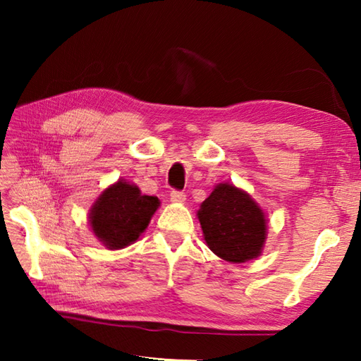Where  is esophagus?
I'll list each match as a JSON object with an SVG mask.
<instances>
[{"label": "esophagus", "mask_w": 361, "mask_h": 361, "mask_svg": "<svg viewBox=\"0 0 361 361\" xmlns=\"http://www.w3.org/2000/svg\"><path fill=\"white\" fill-rule=\"evenodd\" d=\"M186 200V194L181 190H172L171 192V202L173 203H183Z\"/></svg>", "instance_id": "1"}]
</instances>
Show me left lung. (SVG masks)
<instances>
[{
    "label": "left lung",
    "mask_w": 361,
    "mask_h": 361,
    "mask_svg": "<svg viewBox=\"0 0 361 361\" xmlns=\"http://www.w3.org/2000/svg\"><path fill=\"white\" fill-rule=\"evenodd\" d=\"M197 216L206 245L224 260L242 264L262 252L267 239L265 212L245 190L219 183Z\"/></svg>",
    "instance_id": "8db88e82"
}]
</instances>
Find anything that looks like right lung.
I'll use <instances>...</instances> for the list:
<instances>
[{"mask_svg": "<svg viewBox=\"0 0 361 361\" xmlns=\"http://www.w3.org/2000/svg\"><path fill=\"white\" fill-rule=\"evenodd\" d=\"M158 206V197L142 195L137 186L118 180L91 206V231L106 248H126L140 239Z\"/></svg>", "mask_w": 361, "mask_h": 361, "instance_id": "add662e5", "label": "right lung"}]
</instances>
